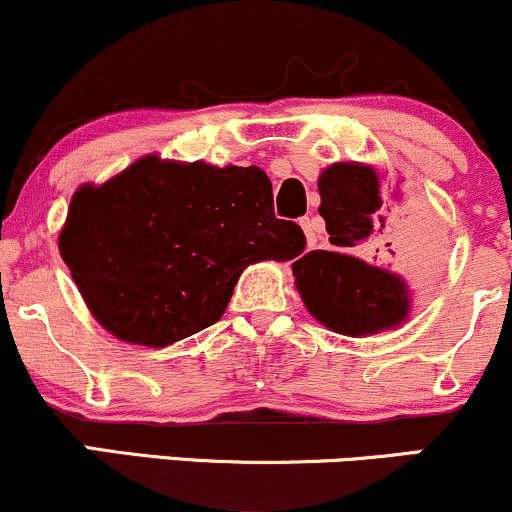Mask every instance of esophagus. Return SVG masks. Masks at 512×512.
<instances>
[{"instance_id":"esophagus-1","label":"esophagus","mask_w":512,"mask_h":512,"mask_svg":"<svg viewBox=\"0 0 512 512\" xmlns=\"http://www.w3.org/2000/svg\"><path fill=\"white\" fill-rule=\"evenodd\" d=\"M301 228H303V233H305V240H308V248H315L317 233H320V228H317V221L313 219V216H303Z\"/></svg>"}]
</instances>
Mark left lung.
I'll return each mask as SVG.
<instances>
[{
    "mask_svg": "<svg viewBox=\"0 0 512 512\" xmlns=\"http://www.w3.org/2000/svg\"><path fill=\"white\" fill-rule=\"evenodd\" d=\"M317 190L332 250L293 262L305 305L322 325L351 337L395 327L409 313V289L395 269L428 252V228L416 219L409 228L397 226L380 199L378 173L368 166L334 163Z\"/></svg>",
    "mask_w": 512,
    "mask_h": 512,
    "instance_id": "8db88e82",
    "label": "left lung"
}]
</instances>
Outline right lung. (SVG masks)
<instances>
[{
	"label": "right lung",
	"instance_id": "add662e5",
	"mask_svg": "<svg viewBox=\"0 0 512 512\" xmlns=\"http://www.w3.org/2000/svg\"><path fill=\"white\" fill-rule=\"evenodd\" d=\"M303 248L301 226L276 219L264 170L156 156L81 187L60 233L96 320L156 349L219 322L248 264L293 260Z\"/></svg>",
	"mask_w": 512,
	"mask_h": 512
}]
</instances>
